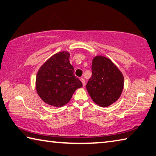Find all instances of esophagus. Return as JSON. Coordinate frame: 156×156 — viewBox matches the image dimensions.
Returning <instances> with one entry per match:
<instances>
[{
	"instance_id": "1",
	"label": "esophagus",
	"mask_w": 156,
	"mask_h": 156,
	"mask_svg": "<svg viewBox=\"0 0 156 156\" xmlns=\"http://www.w3.org/2000/svg\"><path fill=\"white\" fill-rule=\"evenodd\" d=\"M80 80L82 82V83H83V87H84V85H85V80H84V79L83 78H80Z\"/></svg>"
}]
</instances>
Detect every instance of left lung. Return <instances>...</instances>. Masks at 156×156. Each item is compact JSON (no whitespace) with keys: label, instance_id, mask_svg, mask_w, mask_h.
Masks as SVG:
<instances>
[{"label":"left lung","instance_id":"1","mask_svg":"<svg viewBox=\"0 0 156 156\" xmlns=\"http://www.w3.org/2000/svg\"><path fill=\"white\" fill-rule=\"evenodd\" d=\"M91 69L92 76L86 86L87 91L97 105L109 106L123 92V73L110 59L101 55L93 58Z\"/></svg>","mask_w":156,"mask_h":156}]
</instances>
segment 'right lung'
I'll list each match as a JSON object with an SVG mask.
<instances>
[{
  "label": "right lung",
  "mask_w": 156,
  "mask_h": 156,
  "mask_svg": "<svg viewBox=\"0 0 156 156\" xmlns=\"http://www.w3.org/2000/svg\"><path fill=\"white\" fill-rule=\"evenodd\" d=\"M70 54L62 51L55 54L42 65L36 76L37 94L50 106L62 107L70 101L73 93L83 87L74 76L69 63Z\"/></svg>",
  "instance_id": "add662e5"
}]
</instances>
